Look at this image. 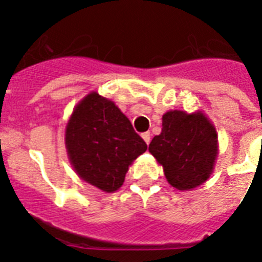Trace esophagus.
Instances as JSON below:
<instances>
[{
    "instance_id": "1",
    "label": "esophagus",
    "mask_w": 262,
    "mask_h": 262,
    "mask_svg": "<svg viewBox=\"0 0 262 262\" xmlns=\"http://www.w3.org/2000/svg\"><path fill=\"white\" fill-rule=\"evenodd\" d=\"M142 138H144V141L146 142L147 145L150 144V140H151V134H150V132H145V133H142Z\"/></svg>"
}]
</instances>
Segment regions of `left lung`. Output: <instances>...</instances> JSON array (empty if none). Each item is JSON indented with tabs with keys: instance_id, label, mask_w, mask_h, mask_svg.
I'll return each mask as SVG.
<instances>
[{
	"instance_id": "left-lung-1",
	"label": "left lung",
	"mask_w": 262,
	"mask_h": 262,
	"mask_svg": "<svg viewBox=\"0 0 262 262\" xmlns=\"http://www.w3.org/2000/svg\"><path fill=\"white\" fill-rule=\"evenodd\" d=\"M149 151L171 187L192 190L212 174L219 153L217 133L202 111H169L162 116V132L151 140Z\"/></svg>"
}]
</instances>
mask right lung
Here are the masks:
<instances>
[{
	"instance_id": "right-lung-1",
	"label": "right lung",
	"mask_w": 262,
	"mask_h": 262,
	"mask_svg": "<svg viewBox=\"0 0 262 262\" xmlns=\"http://www.w3.org/2000/svg\"><path fill=\"white\" fill-rule=\"evenodd\" d=\"M68 159L80 179L104 192L121 187L133 161L147 145L112 100L88 93L66 125Z\"/></svg>"
}]
</instances>
